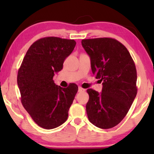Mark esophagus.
<instances>
[{
    "instance_id": "esophagus-1",
    "label": "esophagus",
    "mask_w": 154,
    "mask_h": 154,
    "mask_svg": "<svg viewBox=\"0 0 154 154\" xmlns=\"http://www.w3.org/2000/svg\"><path fill=\"white\" fill-rule=\"evenodd\" d=\"M78 91L79 93H82V92H85V89H84V88H82V87H79L78 88Z\"/></svg>"
}]
</instances>
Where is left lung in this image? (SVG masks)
<instances>
[{"label":"left lung","instance_id":"obj_1","mask_svg":"<svg viewBox=\"0 0 154 154\" xmlns=\"http://www.w3.org/2000/svg\"><path fill=\"white\" fill-rule=\"evenodd\" d=\"M82 45L91 57L93 74L103 82L101 93L87 90L88 119L99 128H112L127 115L137 95L135 63L126 47L116 39H84Z\"/></svg>","mask_w":154,"mask_h":154}]
</instances>
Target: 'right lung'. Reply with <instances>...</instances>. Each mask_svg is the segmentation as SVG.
Instances as JSON below:
<instances>
[{
  "mask_svg": "<svg viewBox=\"0 0 154 154\" xmlns=\"http://www.w3.org/2000/svg\"><path fill=\"white\" fill-rule=\"evenodd\" d=\"M75 40L46 37L35 41L26 51L17 75L21 101L38 126L51 130L64 123L78 87L55 84L54 74L73 51Z\"/></svg>",
  "mask_w": 154,
  "mask_h": 154,
  "instance_id": "1",
  "label": "right lung"
}]
</instances>
